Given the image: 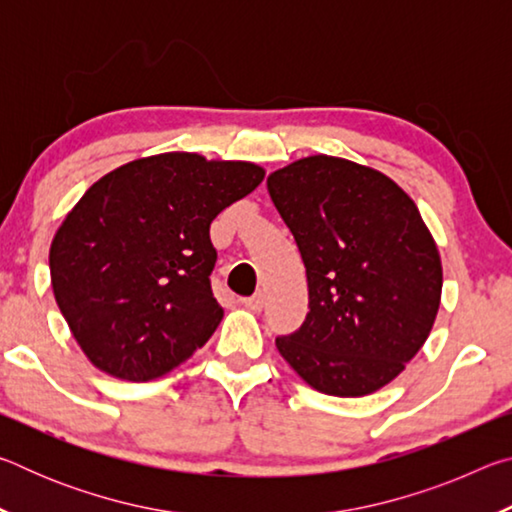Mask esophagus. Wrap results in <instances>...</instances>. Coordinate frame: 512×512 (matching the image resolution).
Returning a JSON list of instances; mask_svg holds the SVG:
<instances>
[{
  "instance_id": "esophagus-1",
  "label": "esophagus",
  "mask_w": 512,
  "mask_h": 512,
  "mask_svg": "<svg viewBox=\"0 0 512 512\" xmlns=\"http://www.w3.org/2000/svg\"><path fill=\"white\" fill-rule=\"evenodd\" d=\"M241 302H244V305H246L250 311H262V309H264V293L259 291V293H255V296L244 298Z\"/></svg>"
}]
</instances>
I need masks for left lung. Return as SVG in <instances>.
Wrapping results in <instances>:
<instances>
[{
    "label": "left lung",
    "mask_w": 512,
    "mask_h": 512,
    "mask_svg": "<svg viewBox=\"0 0 512 512\" xmlns=\"http://www.w3.org/2000/svg\"><path fill=\"white\" fill-rule=\"evenodd\" d=\"M307 268L309 311L275 339L311 388L363 397L429 339L443 291L438 246L411 196L384 173L309 155L266 178Z\"/></svg>",
    "instance_id": "obj_1"
}]
</instances>
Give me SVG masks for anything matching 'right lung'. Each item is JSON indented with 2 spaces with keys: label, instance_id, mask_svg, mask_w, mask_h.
<instances>
[{
  "label": "right lung",
  "instance_id": "right-lung-1",
  "mask_svg": "<svg viewBox=\"0 0 512 512\" xmlns=\"http://www.w3.org/2000/svg\"><path fill=\"white\" fill-rule=\"evenodd\" d=\"M264 180L255 162L160 153L81 196L49 248L51 287L85 357L124 381L167 375L223 318L210 223Z\"/></svg>",
  "mask_w": 512,
  "mask_h": 512
}]
</instances>
